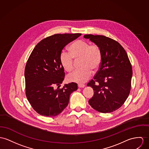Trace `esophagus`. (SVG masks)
<instances>
[{"label":"esophagus","mask_w":149,"mask_h":149,"mask_svg":"<svg viewBox=\"0 0 149 149\" xmlns=\"http://www.w3.org/2000/svg\"><path fill=\"white\" fill-rule=\"evenodd\" d=\"M78 86L79 88H84L85 87V85L83 84H80V83H79V84H78Z\"/></svg>","instance_id":"34e87169"}]
</instances>
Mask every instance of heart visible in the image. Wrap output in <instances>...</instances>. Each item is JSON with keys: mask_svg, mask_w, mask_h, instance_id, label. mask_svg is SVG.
<instances>
[{"mask_svg": "<svg viewBox=\"0 0 149 149\" xmlns=\"http://www.w3.org/2000/svg\"><path fill=\"white\" fill-rule=\"evenodd\" d=\"M69 52L62 51L59 55L61 65L66 71L70 72L74 68V59L81 58L80 67L70 74L68 80L76 83H84L92 74V70L97 71L100 68L102 61L100 49L96 44H91L83 40L73 42L69 47Z\"/></svg>", "mask_w": 149, "mask_h": 149, "instance_id": "heart-1", "label": "heart"}]
</instances>
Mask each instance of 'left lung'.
Wrapping results in <instances>:
<instances>
[{
	"mask_svg": "<svg viewBox=\"0 0 149 149\" xmlns=\"http://www.w3.org/2000/svg\"><path fill=\"white\" fill-rule=\"evenodd\" d=\"M84 38L99 46L102 56L99 71L87 85L94 91L88 103L99 112H112L123 105L129 95L133 74L131 63L125 49L114 40L93 34H86Z\"/></svg>",
	"mask_w": 149,
	"mask_h": 149,
	"instance_id": "8db88e82",
	"label": "left lung"
}]
</instances>
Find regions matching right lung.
<instances>
[{
    "label": "right lung",
    "instance_id": "right-lung-1",
    "mask_svg": "<svg viewBox=\"0 0 149 149\" xmlns=\"http://www.w3.org/2000/svg\"><path fill=\"white\" fill-rule=\"evenodd\" d=\"M80 36L75 33L49 36L38 43L31 53L25 68V93L38 114L47 117L59 115L68 106L71 93L77 90L78 85L74 82L61 87L65 72L59 55L65 46Z\"/></svg>",
    "mask_w": 149,
    "mask_h": 149
}]
</instances>
